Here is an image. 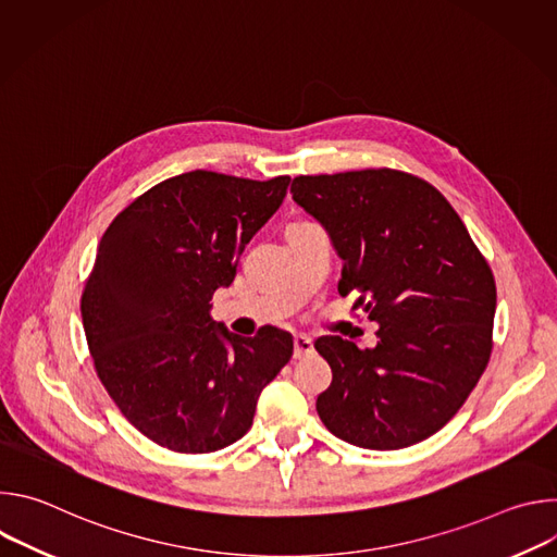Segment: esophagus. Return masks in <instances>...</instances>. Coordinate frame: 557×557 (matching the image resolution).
Segmentation results:
<instances>
[{
  "label": "esophagus",
  "instance_id": "obj_1",
  "mask_svg": "<svg viewBox=\"0 0 557 557\" xmlns=\"http://www.w3.org/2000/svg\"><path fill=\"white\" fill-rule=\"evenodd\" d=\"M293 346H295V352H293V357L295 359H301V357H306V355H310L314 348H312V342L306 337V335H297L295 339H293Z\"/></svg>",
  "mask_w": 557,
  "mask_h": 557
}]
</instances>
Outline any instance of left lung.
<instances>
[{"instance_id": "8db88e82", "label": "left lung", "mask_w": 557, "mask_h": 557, "mask_svg": "<svg viewBox=\"0 0 557 557\" xmlns=\"http://www.w3.org/2000/svg\"><path fill=\"white\" fill-rule=\"evenodd\" d=\"M293 200L344 260L339 295L379 324L376 346L314 342L333 383L317 414L342 441L401 449L436 434L465 404L492 355L494 273L445 196L406 172L297 176Z\"/></svg>"}]
</instances>
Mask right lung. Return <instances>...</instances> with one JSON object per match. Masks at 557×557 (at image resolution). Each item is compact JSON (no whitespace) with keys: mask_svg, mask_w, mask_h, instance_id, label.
Wrapping results in <instances>:
<instances>
[{"mask_svg":"<svg viewBox=\"0 0 557 557\" xmlns=\"http://www.w3.org/2000/svg\"><path fill=\"white\" fill-rule=\"evenodd\" d=\"M288 183L187 172L138 196L103 233L84 331L112 401L156 445L209 454L243 438L260 392L288 363V333L240 337L209 314Z\"/></svg>","mask_w":557,"mask_h":557,"instance_id":"add662e5","label":"right lung"}]
</instances>
